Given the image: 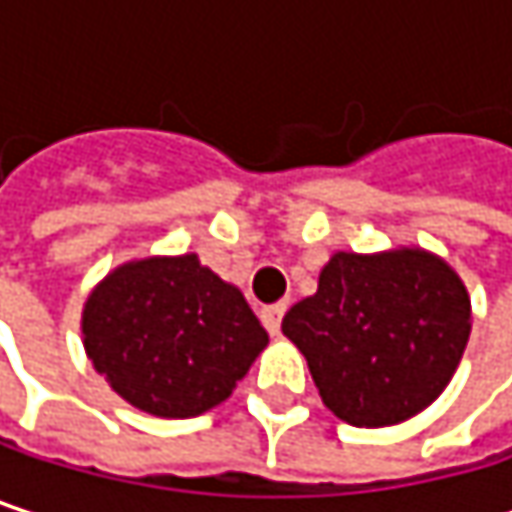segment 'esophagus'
I'll return each instance as SVG.
<instances>
[{
    "mask_svg": "<svg viewBox=\"0 0 512 512\" xmlns=\"http://www.w3.org/2000/svg\"><path fill=\"white\" fill-rule=\"evenodd\" d=\"M284 311H287V305H284V302H275V305H266V308L260 311V320H263V326H266V332H269V335H278V329H281V317H284Z\"/></svg>",
    "mask_w": 512,
    "mask_h": 512,
    "instance_id": "obj_1",
    "label": "esophagus"
}]
</instances>
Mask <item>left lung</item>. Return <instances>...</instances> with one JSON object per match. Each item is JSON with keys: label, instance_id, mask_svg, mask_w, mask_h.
I'll return each mask as SVG.
<instances>
[{"label": "left lung", "instance_id": "obj_1", "mask_svg": "<svg viewBox=\"0 0 512 512\" xmlns=\"http://www.w3.org/2000/svg\"><path fill=\"white\" fill-rule=\"evenodd\" d=\"M281 332L341 421L391 427L424 412L454 379L471 299L454 266L427 249L335 252L317 293L284 314Z\"/></svg>", "mask_w": 512, "mask_h": 512}]
</instances>
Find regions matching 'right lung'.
Segmentation results:
<instances>
[{
	"label": "right lung",
	"mask_w": 512,
	"mask_h": 512,
	"mask_svg": "<svg viewBox=\"0 0 512 512\" xmlns=\"http://www.w3.org/2000/svg\"><path fill=\"white\" fill-rule=\"evenodd\" d=\"M266 344L240 287L192 252L127 260L82 305L94 370L156 418H195L228 400Z\"/></svg>",
	"instance_id": "right-lung-1"
}]
</instances>
